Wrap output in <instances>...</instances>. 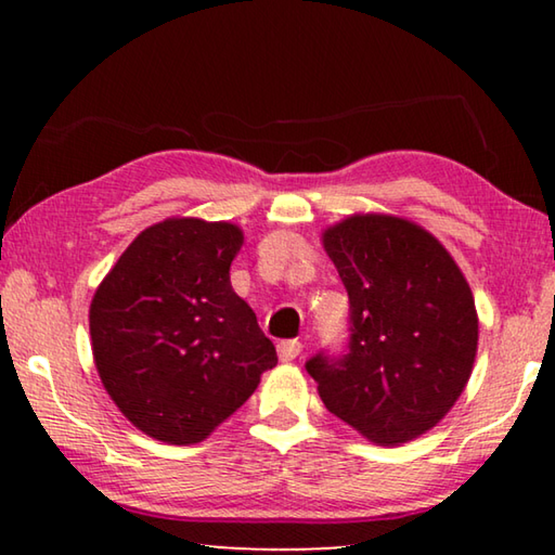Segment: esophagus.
<instances>
[{
    "instance_id": "34e87169",
    "label": "esophagus",
    "mask_w": 555,
    "mask_h": 555,
    "mask_svg": "<svg viewBox=\"0 0 555 555\" xmlns=\"http://www.w3.org/2000/svg\"><path fill=\"white\" fill-rule=\"evenodd\" d=\"M300 350H304V345H300L298 340H284V343L279 345V360L281 362L296 360V357L300 354Z\"/></svg>"
}]
</instances>
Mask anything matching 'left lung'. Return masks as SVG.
<instances>
[{"mask_svg":"<svg viewBox=\"0 0 555 555\" xmlns=\"http://www.w3.org/2000/svg\"><path fill=\"white\" fill-rule=\"evenodd\" d=\"M323 247L350 296L347 354L306 362L325 409L377 446L424 436L473 374L477 311L463 271L434 234L393 215H350Z\"/></svg>","mask_w":555,"mask_h":555,"instance_id":"obj_1","label":"left lung"}]
</instances>
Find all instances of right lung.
<instances>
[{"instance_id":"right-lung-1","label":"right lung","mask_w":555,"mask_h":555,"mask_svg":"<svg viewBox=\"0 0 555 555\" xmlns=\"http://www.w3.org/2000/svg\"><path fill=\"white\" fill-rule=\"evenodd\" d=\"M242 242L232 222L168 218L129 244L92 296L98 374L146 436L201 443L276 367L274 343L230 284Z\"/></svg>"}]
</instances>
